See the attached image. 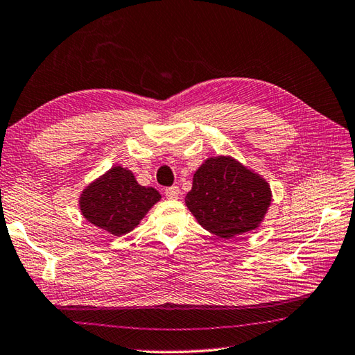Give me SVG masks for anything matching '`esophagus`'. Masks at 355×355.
Instances as JSON below:
<instances>
[{"instance_id":"34e87169","label":"esophagus","mask_w":355,"mask_h":355,"mask_svg":"<svg viewBox=\"0 0 355 355\" xmlns=\"http://www.w3.org/2000/svg\"><path fill=\"white\" fill-rule=\"evenodd\" d=\"M165 196H167L168 199H176V198H179V187L173 185V187L165 188Z\"/></svg>"}]
</instances>
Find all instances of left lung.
Masks as SVG:
<instances>
[{"mask_svg": "<svg viewBox=\"0 0 355 355\" xmlns=\"http://www.w3.org/2000/svg\"><path fill=\"white\" fill-rule=\"evenodd\" d=\"M271 202L268 184L231 157H211L194 173L185 204L209 233L231 239L256 228Z\"/></svg>", "mask_w": 355, "mask_h": 355, "instance_id": "left-lung-1", "label": "left lung"}]
</instances>
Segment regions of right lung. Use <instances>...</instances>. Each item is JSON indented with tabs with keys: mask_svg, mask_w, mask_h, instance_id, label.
Returning a JSON list of instances; mask_svg holds the SVG:
<instances>
[{
	"mask_svg": "<svg viewBox=\"0 0 355 355\" xmlns=\"http://www.w3.org/2000/svg\"><path fill=\"white\" fill-rule=\"evenodd\" d=\"M159 199L161 194L137 184L132 171L113 167L85 188L79 204L93 225L121 236L132 231Z\"/></svg>",
	"mask_w": 355,
	"mask_h": 355,
	"instance_id": "1",
	"label": "right lung"
}]
</instances>
